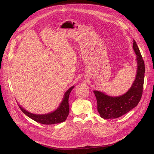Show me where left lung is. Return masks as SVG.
<instances>
[{
    "instance_id": "1",
    "label": "left lung",
    "mask_w": 154,
    "mask_h": 154,
    "mask_svg": "<svg viewBox=\"0 0 154 154\" xmlns=\"http://www.w3.org/2000/svg\"><path fill=\"white\" fill-rule=\"evenodd\" d=\"M133 48L137 55V71L135 81L126 93L112 97L102 92L94 91L97 103V111L103 119L118 118L126 114L135 108L141 100L145 72L144 62L135 40Z\"/></svg>"
}]
</instances>
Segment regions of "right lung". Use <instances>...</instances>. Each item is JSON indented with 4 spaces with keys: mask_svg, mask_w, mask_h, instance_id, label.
<instances>
[{
    "mask_svg": "<svg viewBox=\"0 0 154 154\" xmlns=\"http://www.w3.org/2000/svg\"><path fill=\"white\" fill-rule=\"evenodd\" d=\"M74 88V86H72L65 93L64 95V98L58 108L56 110L51 113L45 115H36L26 111L23 107L18 105L19 107L21 109V111L26 115H27L28 117H29L30 118H31L32 119L34 120L37 122L46 125L61 123L66 119L69 115V105L68 99L70 93L71 92Z\"/></svg>",
    "mask_w": 154,
    "mask_h": 154,
    "instance_id": "1",
    "label": "right lung"
}]
</instances>
